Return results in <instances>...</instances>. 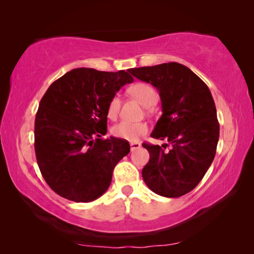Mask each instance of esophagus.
Returning <instances> with one entry per match:
<instances>
[{
	"label": "esophagus",
	"instance_id": "34e87169",
	"mask_svg": "<svg viewBox=\"0 0 254 254\" xmlns=\"http://www.w3.org/2000/svg\"><path fill=\"white\" fill-rule=\"evenodd\" d=\"M140 146H141V143L140 142H130V148H131V151H133V150H135V149H138V148H140Z\"/></svg>",
	"mask_w": 254,
	"mask_h": 254
}]
</instances>
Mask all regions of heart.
Segmentation results:
<instances>
[{
  "mask_svg": "<svg viewBox=\"0 0 254 254\" xmlns=\"http://www.w3.org/2000/svg\"><path fill=\"white\" fill-rule=\"evenodd\" d=\"M127 92L131 94L132 97L135 98L140 104L145 107H151L157 103L158 100V93L153 86L147 84V83L138 82L132 84L130 88L127 89ZM121 107V99L117 96H114L109 101L107 107V115L111 119H115L120 112ZM148 127L145 123H135L130 122V121H121L114 127H112V133L117 138H122L126 140H138L142 134H145Z\"/></svg>",
  "mask_w": 254,
  "mask_h": 254,
  "instance_id": "heart-1",
  "label": "heart"
}]
</instances>
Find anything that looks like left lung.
<instances>
[{
  "instance_id": "1",
  "label": "left lung",
  "mask_w": 254,
  "mask_h": 254,
  "mask_svg": "<svg viewBox=\"0 0 254 254\" xmlns=\"http://www.w3.org/2000/svg\"><path fill=\"white\" fill-rule=\"evenodd\" d=\"M128 73L160 92L163 114L150 137L171 145L165 151L142 143L149 151L142 179L155 194L180 197L197 186L215 156L219 122L213 98L205 83L181 64L131 68Z\"/></svg>"
}]
</instances>
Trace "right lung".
<instances>
[{
    "mask_svg": "<svg viewBox=\"0 0 254 254\" xmlns=\"http://www.w3.org/2000/svg\"><path fill=\"white\" fill-rule=\"evenodd\" d=\"M133 82L128 70L75 68L49 86L35 117V154L52 190L74 202H92L107 190L115 165L130 153L127 140L107 133V107Z\"/></svg>",
    "mask_w": 254,
    "mask_h": 254,
    "instance_id": "right-lung-1",
    "label": "right lung"
}]
</instances>
